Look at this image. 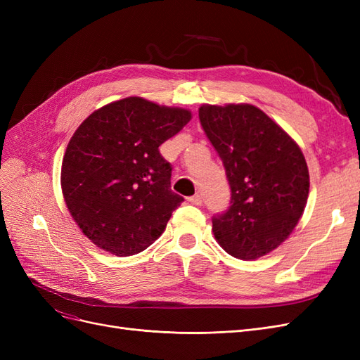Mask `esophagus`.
<instances>
[{
	"mask_svg": "<svg viewBox=\"0 0 360 360\" xmlns=\"http://www.w3.org/2000/svg\"><path fill=\"white\" fill-rule=\"evenodd\" d=\"M188 201L191 202V204H193V205H201L202 204V197L201 195H193V197H189L188 198Z\"/></svg>",
	"mask_w": 360,
	"mask_h": 360,
	"instance_id": "34e87169",
	"label": "esophagus"
}]
</instances>
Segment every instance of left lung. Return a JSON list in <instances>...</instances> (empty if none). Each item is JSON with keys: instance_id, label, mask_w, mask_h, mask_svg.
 I'll return each instance as SVG.
<instances>
[{"instance_id": "8db88e82", "label": "left lung", "mask_w": 360, "mask_h": 360, "mask_svg": "<svg viewBox=\"0 0 360 360\" xmlns=\"http://www.w3.org/2000/svg\"><path fill=\"white\" fill-rule=\"evenodd\" d=\"M198 117L231 188L230 209L213 217L216 242L238 259L264 257L287 240L307 207L302 150L255 105L204 103Z\"/></svg>"}]
</instances>
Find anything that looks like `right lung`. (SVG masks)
<instances>
[{
    "label": "right lung",
    "mask_w": 360,
    "mask_h": 360,
    "mask_svg": "<svg viewBox=\"0 0 360 360\" xmlns=\"http://www.w3.org/2000/svg\"><path fill=\"white\" fill-rule=\"evenodd\" d=\"M192 118L186 108L126 97L86 117L61 163L68 210L86 238L106 252H143L165 231L183 198L159 146Z\"/></svg>",
    "instance_id": "obj_1"
}]
</instances>
